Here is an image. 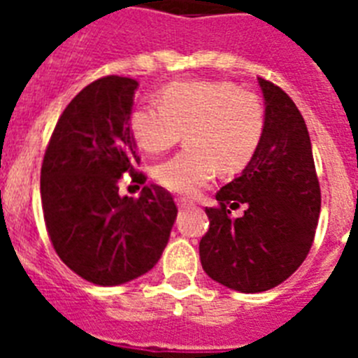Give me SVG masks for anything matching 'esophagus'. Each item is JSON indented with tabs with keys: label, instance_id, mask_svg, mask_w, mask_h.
I'll return each mask as SVG.
<instances>
[{
	"label": "esophagus",
	"instance_id": "obj_1",
	"mask_svg": "<svg viewBox=\"0 0 358 358\" xmlns=\"http://www.w3.org/2000/svg\"><path fill=\"white\" fill-rule=\"evenodd\" d=\"M177 206H179V208H192V206H195V202L189 201V199H186V197H177Z\"/></svg>",
	"mask_w": 358,
	"mask_h": 358
}]
</instances>
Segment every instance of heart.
Here are the masks:
<instances>
[{
    "label": "heart",
    "instance_id": "1",
    "mask_svg": "<svg viewBox=\"0 0 358 358\" xmlns=\"http://www.w3.org/2000/svg\"><path fill=\"white\" fill-rule=\"evenodd\" d=\"M136 143L150 154L169 150L186 136V148L156 166L157 182L195 195L215 172H236L251 161L265 131V106L249 90L226 80L173 82L159 91V106H138L129 116Z\"/></svg>",
    "mask_w": 358,
    "mask_h": 358
}]
</instances>
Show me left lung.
Instances as JSON below:
<instances>
[{"instance_id": "left-lung-1", "label": "left lung", "mask_w": 358, "mask_h": 358, "mask_svg": "<svg viewBox=\"0 0 358 358\" xmlns=\"http://www.w3.org/2000/svg\"><path fill=\"white\" fill-rule=\"evenodd\" d=\"M265 102L260 147L235 181L206 208L210 229L199 243L202 268L227 289H274L305 262L317 227L321 189L305 120L289 94L258 78ZM246 204L242 217L230 211Z\"/></svg>"}]
</instances>
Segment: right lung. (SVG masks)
Instances as JSON below:
<instances>
[{
  "label": "right lung",
  "mask_w": 358,
  "mask_h": 358,
  "mask_svg": "<svg viewBox=\"0 0 358 358\" xmlns=\"http://www.w3.org/2000/svg\"><path fill=\"white\" fill-rule=\"evenodd\" d=\"M138 80L98 78L61 115L43 169L41 201L50 240L73 273L115 287L148 273L163 255L177 217L172 195L147 185L138 199L118 194V179L140 156L129 116Z\"/></svg>",
  "instance_id": "obj_1"
}]
</instances>
